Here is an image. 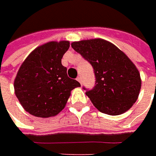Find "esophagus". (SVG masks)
<instances>
[{"label":"esophagus","instance_id":"34e87169","mask_svg":"<svg viewBox=\"0 0 156 156\" xmlns=\"http://www.w3.org/2000/svg\"><path fill=\"white\" fill-rule=\"evenodd\" d=\"M76 80L79 81L80 83H81V76H80V75H79V76L77 77V78H76Z\"/></svg>","mask_w":156,"mask_h":156}]
</instances>
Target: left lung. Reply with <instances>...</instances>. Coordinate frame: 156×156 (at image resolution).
Returning a JSON list of instances; mask_svg holds the SVG:
<instances>
[{
    "instance_id": "obj_1",
    "label": "left lung",
    "mask_w": 156,
    "mask_h": 156,
    "mask_svg": "<svg viewBox=\"0 0 156 156\" xmlns=\"http://www.w3.org/2000/svg\"><path fill=\"white\" fill-rule=\"evenodd\" d=\"M72 48L93 67L95 83L86 94L101 112L121 115L133 106L141 89L140 73L122 51L102 39L75 41Z\"/></svg>"
}]
</instances>
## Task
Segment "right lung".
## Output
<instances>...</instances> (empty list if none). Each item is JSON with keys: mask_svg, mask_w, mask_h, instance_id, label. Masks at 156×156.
<instances>
[{"mask_svg": "<svg viewBox=\"0 0 156 156\" xmlns=\"http://www.w3.org/2000/svg\"><path fill=\"white\" fill-rule=\"evenodd\" d=\"M69 42L51 41L35 48L21 64L15 92L21 106L36 117H51L62 110L70 92L81 84L68 76L62 66Z\"/></svg>", "mask_w": 156, "mask_h": 156, "instance_id": "obj_1", "label": "right lung"}]
</instances>
